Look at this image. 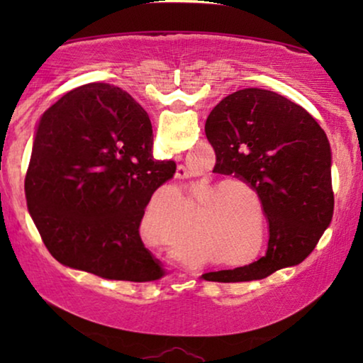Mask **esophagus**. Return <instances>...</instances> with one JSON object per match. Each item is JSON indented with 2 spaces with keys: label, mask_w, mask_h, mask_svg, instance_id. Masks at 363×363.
<instances>
[{
  "label": "esophagus",
  "mask_w": 363,
  "mask_h": 363,
  "mask_svg": "<svg viewBox=\"0 0 363 363\" xmlns=\"http://www.w3.org/2000/svg\"><path fill=\"white\" fill-rule=\"evenodd\" d=\"M177 178H180V180H185V178H188V170L183 165L177 168Z\"/></svg>",
  "instance_id": "esophagus-1"
}]
</instances>
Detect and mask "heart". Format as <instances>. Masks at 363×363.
I'll return each mask as SVG.
<instances>
[{
    "mask_svg": "<svg viewBox=\"0 0 363 363\" xmlns=\"http://www.w3.org/2000/svg\"><path fill=\"white\" fill-rule=\"evenodd\" d=\"M223 186H245V185H242L241 182L226 180V182H223L221 185H218L215 188H206V190L201 193L200 200H198V206H203V203H205L206 198L210 196L211 191L220 190V188H223ZM246 190H250V188L246 186ZM228 193H231V191H228ZM213 230H215V228H213ZM220 233H221V240L226 241V245L238 246V245H242V241H250V245H252V241H255V236H245V231H242L240 226H228L226 223L220 225ZM250 235H252V233H250Z\"/></svg>",
    "mask_w": 363,
    "mask_h": 363,
    "instance_id": "1",
    "label": "heart"
}]
</instances>
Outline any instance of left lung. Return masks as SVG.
Listing matches in <instances>:
<instances>
[{
    "label": "left lung",
    "instance_id": "1",
    "mask_svg": "<svg viewBox=\"0 0 363 363\" xmlns=\"http://www.w3.org/2000/svg\"><path fill=\"white\" fill-rule=\"evenodd\" d=\"M205 132L216 172L235 175L256 191L269 226L264 257L208 272L205 279H262L304 261L334 215L332 150L319 123L284 96L242 89L213 108Z\"/></svg>",
    "mask_w": 363,
    "mask_h": 363
}]
</instances>
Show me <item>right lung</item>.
I'll list each match as a JSON object with an SVG mask.
<instances>
[{
	"label": "right lung",
	"mask_w": 363,
	"mask_h": 363,
	"mask_svg": "<svg viewBox=\"0 0 363 363\" xmlns=\"http://www.w3.org/2000/svg\"><path fill=\"white\" fill-rule=\"evenodd\" d=\"M152 145L148 113L108 84L74 89L43 113L24 190L54 259L113 281L162 276L140 223L153 191L173 178L177 165L153 160Z\"/></svg>",
	"instance_id": "add662e5"
}]
</instances>
